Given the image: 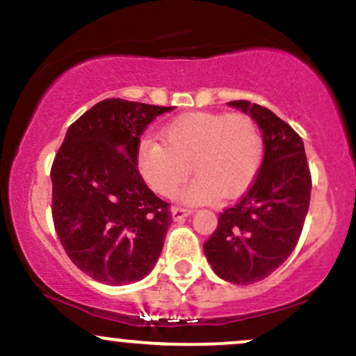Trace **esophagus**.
<instances>
[{"label": "esophagus", "instance_id": "obj_1", "mask_svg": "<svg viewBox=\"0 0 356 356\" xmlns=\"http://www.w3.org/2000/svg\"><path fill=\"white\" fill-rule=\"evenodd\" d=\"M170 212H172V219L174 220H182L184 218H187V216H189L192 211L191 209H184V207H172Z\"/></svg>", "mask_w": 356, "mask_h": 356}]
</instances>
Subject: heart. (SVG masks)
Returning a JSON list of instances; mask_svg holds the SVG:
<instances>
[{"label":"heart","instance_id":"obj_1","mask_svg":"<svg viewBox=\"0 0 356 356\" xmlns=\"http://www.w3.org/2000/svg\"><path fill=\"white\" fill-rule=\"evenodd\" d=\"M164 144L142 140L137 167L154 192L170 197L192 172L182 191L186 204L212 202L222 195L243 194L254 181L264 155L259 127L243 113L191 112L170 122L162 132Z\"/></svg>","mask_w":356,"mask_h":356}]
</instances>
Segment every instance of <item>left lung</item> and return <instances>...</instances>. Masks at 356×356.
Listing matches in <instances>:
<instances>
[{
    "label": "left lung",
    "mask_w": 356,
    "mask_h": 356,
    "mask_svg": "<svg viewBox=\"0 0 356 356\" xmlns=\"http://www.w3.org/2000/svg\"><path fill=\"white\" fill-rule=\"evenodd\" d=\"M227 105L259 127L264 159L243 199L219 214L204 254L224 281L251 284L276 271L296 248L312 197V174L303 140L286 122L248 100Z\"/></svg>",
    "instance_id": "left-lung-1"
}]
</instances>
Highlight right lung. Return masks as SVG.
Returning <instances> with one entry per match:
<instances>
[{
	"label": "right lung",
	"instance_id": "add662e5",
	"mask_svg": "<svg viewBox=\"0 0 356 356\" xmlns=\"http://www.w3.org/2000/svg\"><path fill=\"white\" fill-rule=\"evenodd\" d=\"M172 107L107 99L68 127L51 165V212L61 246L100 283H136L152 271L172 222L169 204L138 174L147 125Z\"/></svg>",
	"mask_w": 356,
	"mask_h": 356
}]
</instances>
